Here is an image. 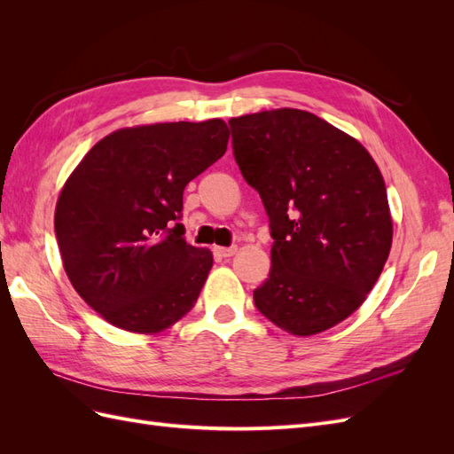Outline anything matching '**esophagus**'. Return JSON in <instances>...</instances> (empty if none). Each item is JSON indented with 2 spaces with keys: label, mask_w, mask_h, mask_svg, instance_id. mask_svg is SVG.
I'll return each instance as SVG.
<instances>
[{
  "label": "esophagus",
  "mask_w": 454,
  "mask_h": 454,
  "mask_svg": "<svg viewBox=\"0 0 454 454\" xmlns=\"http://www.w3.org/2000/svg\"><path fill=\"white\" fill-rule=\"evenodd\" d=\"M214 252L219 257H231V255L237 254V246H229V248H215Z\"/></svg>",
  "instance_id": "34e87169"
}]
</instances>
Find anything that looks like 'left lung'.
I'll list each match as a JSON object with an SVG mask.
<instances>
[{
  "instance_id": "8db88e82",
  "label": "left lung",
  "mask_w": 454,
  "mask_h": 454,
  "mask_svg": "<svg viewBox=\"0 0 454 454\" xmlns=\"http://www.w3.org/2000/svg\"><path fill=\"white\" fill-rule=\"evenodd\" d=\"M232 155L269 215V278L257 310L294 335H314L358 309L392 246L387 187L367 149L303 109L229 121Z\"/></svg>"
}]
</instances>
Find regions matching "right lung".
<instances>
[{"instance_id":"1","label":"right lung","mask_w":454,"mask_h":454,"mask_svg":"<svg viewBox=\"0 0 454 454\" xmlns=\"http://www.w3.org/2000/svg\"><path fill=\"white\" fill-rule=\"evenodd\" d=\"M222 119L121 129L67 177L54 212L64 269L104 320L157 333L195 307L210 250L185 242V185L222 159Z\"/></svg>"}]
</instances>
